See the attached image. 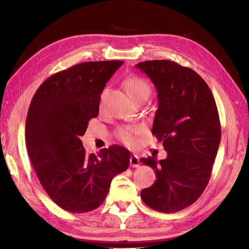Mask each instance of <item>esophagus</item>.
<instances>
[{
  "label": "esophagus",
  "instance_id": "1",
  "mask_svg": "<svg viewBox=\"0 0 249 249\" xmlns=\"http://www.w3.org/2000/svg\"><path fill=\"white\" fill-rule=\"evenodd\" d=\"M129 165H131V167L137 168L140 166V159L137 155H132L131 158H129Z\"/></svg>",
  "mask_w": 249,
  "mask_h": 249
}]
</instances>
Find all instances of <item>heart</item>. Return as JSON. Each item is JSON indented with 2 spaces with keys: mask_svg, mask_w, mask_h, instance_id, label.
<instances>
[{
  "mask_svg": "<svg viewBox=\"0 0 249 249\" xmlns=\"http://www.w3.org/2000/svg\"><path fill=\"white\" fill-rule=\"evenodd\" d=\"M124 86L128 93V95L133 98L135 102L141 99L148 98L151 88L147 80L140 76H129L124 81ZM142 133V127L140 125L125 126L118 129L116 136L126 145H134L136 137Z\"/></svg>",
  "mask_w": 249,
  "mask_h": 249,
  "instance_id": "b5f03b06",
  "label": "heart"
}]
</instances>
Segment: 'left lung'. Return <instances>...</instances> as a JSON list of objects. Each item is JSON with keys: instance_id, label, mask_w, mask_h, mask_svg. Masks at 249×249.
Wrapping results in <instances>:
<instances>
[{"instance_id": "left-lung-1", "label": "left lung", "mask_w": 249, "mask_h": 249, "mask_svg": "<svg viewBox=\"0 0 249 249\" xmlns=\"http://www.w3.org/2000/svg\"><path fill=\"white\" fill-rule=\"evenodd\" d=\"M136 67L157 89L152 134L167 151L166 159L140 160L157 176L141 197L158 212L175 213L193 205L209 183L221 140L216 101L205 80L191 68L167 60Z\"/></svg>"}]
</instances>
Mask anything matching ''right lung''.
<instances>
[{
	"label": "right lung",
	"mask_w": 249,
	"mask_h": 249,
	"mask_svg": "<svg viewBox=\"0 0 249 249\" xmlns=\"http://www.w3.org/2000/svg\"><path fill=\"white\" fill-rule=\"evenodd\" d=\"M123 61L86 62L47 78L31 100L25 124L27 152L46 194L62 209L79 214L98 208L113 177L128 168L121 146L87 154L80 138L99 112L106 83Z\"/></svg>",
	"instance_id": "obj_1"
}]
</instances>
